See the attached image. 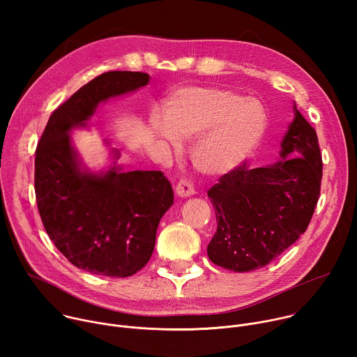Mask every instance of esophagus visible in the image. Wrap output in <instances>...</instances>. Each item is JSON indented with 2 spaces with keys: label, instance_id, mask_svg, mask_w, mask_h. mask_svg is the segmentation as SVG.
<instances>
[{
  "label": "esophagus",
  "instance_id": "1",
  "mask_svg": "<svg viewBox=\"0 0 357 357\" xmlns=\"http://www.w3.org/2000/svg\"><path fill=\"white\" fill-rule=\"evenodd\" d=\"M175 192L178 196L181 197H188L190 195L195 193V189H193V183L192 181H189L188 178H181L176 188H175Z\"/></svg>",
  "mask_w": 357,
  "mask_h": 357
}]
</instances>
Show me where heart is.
Instances as JSON below:
<instances>
[{"label":"heart","mask_w":357,"mask_h":357,"mask_svg":"<svg viewBox=\"0 0 357 357\" xmlns=\"http://www.w3.org/2000/svg\"><path fill=\"white\" fill-rule=\"evenodd\" d=\"M267 112L254 97L219 86H182L168 93L162 119L152 114L149 126L174 151L193 141L195 168L211 176L238 168L260 145L267 130Z\"/></svg>","instance_id":"1"}]
</instances>
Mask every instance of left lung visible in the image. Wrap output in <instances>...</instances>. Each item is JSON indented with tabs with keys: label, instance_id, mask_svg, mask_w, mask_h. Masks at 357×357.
Wrapping results in <instances>:
<instances>
[{
	"label": "left lung",
	"instance_id": "8db88e82",
	"mask_svg": "<svg viewBox=\"0 0 357 357\" xmlns=\"http://www.w3.org/2000/svg\"><path fill=\"white\" fill-rule=\"evenodd\" d=\"M281 148L282 161L254 169L244 161L208 190L218 220L208 256L216 266L236 273L261 268L307 230L324 165L317 131L296 107Z\"/></svg>",
	"mask_w": 357,
	"mask_h": 357
}]
</instances>
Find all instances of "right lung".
Listing matches in <instances>:
<instances>
[{
    "label": "right lung",
    "instance_id": "1",
    "mask_svg": "<svg viewBox=\"0 0 357 357\" xmlns=\"http://www.w3.org/2000/svg\"><path fill=\"white\" fill-rule=\"evenodd\" d=\"M148 82L146 73L128 70L94 77L52 113L36 146L35 195L43 227L73 266L91 274L124 278L149 261L174 190L161 171L82 172L69 131L84 126L100 101Z\"/></svg>",
    "mask_w": 357,
    "mask_h": 357
}]
</instances>
